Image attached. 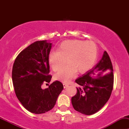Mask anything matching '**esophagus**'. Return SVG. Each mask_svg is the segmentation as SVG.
Returning a JSON list of instances; mask_svg holds the SVG:
<instances>
[{"mask_svg": "<svg viewBox=\"0 0 129 129\" xmlns=\"http://www.w3.org/2000/svg\"><path fill=\"white\" fill-rule=\"evenodd\" d=\"M63 87L66 88V87H68L69 84H66V83H63Z\"/></svg>", "mask_w": 129, "mask_h": 129, "instance_id": "obj_1", "label": "esophagus"}]
</instances>
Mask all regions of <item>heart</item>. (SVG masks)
Here are the masks:
<instances>
[{
	"mask_svg": "<svg viewBox=\"0 0 129 129\" xmlns=\"http://www.w3.org/2000/svg\"><path fill=\"white\" fill-rule=\"evenodd\" d=\"M97 48L91 41L66 40L60 44L58 51L49 54V65L55 72L60 71L67 62L69 65L55 75L60 81H69L75 72L82 74L89 70L96 60Z\"/></svg>",
	"mask_w": 129,
	"mask_h": 129,
	"instance_id": "b5f03b06",
	"label": "heart"
}]
</instances>
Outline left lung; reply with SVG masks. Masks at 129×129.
<instances>
[{
  "instance_id": "8db88e82",
  "label": "left lung",
  "mask_w": 129,
  "mask_h": 129,
  "mask_svg": "<svg viewBox=\"0 0 129 129\" xmlns=\"http://www.w3.org/2000/svg\"><path fill=\"white\" fill-rule=\"evenodd\" d=\"M75 82L77 91L71 99L74 109L87 115L101 110L109 101L114 85L113 67L107 52L104 51L96 66Z\"/></svg>"
}]
</instances>
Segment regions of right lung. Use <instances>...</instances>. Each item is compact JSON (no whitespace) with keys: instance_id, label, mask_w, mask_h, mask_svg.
Wrapping results in <instances>:
<instances>
[{"instance_id":"1","label":"right lung","mask_w":129,"mask_h":129,"mask_svg":"<svg viewBox=\"0 0 129 129\" xmlns=\"http://www.w3.org/2000/svg\"><path fill=\"white\" fill-rule=\"evenodd\" d=\"M51 47L52 43L47 40L35 42L17 55L13 65L12 78L17 97L34 114L51 110L63 89V84L57 80L47 89L41 88L44 83L51 80L48 60Z\"/></svg>"}]
</instances>
